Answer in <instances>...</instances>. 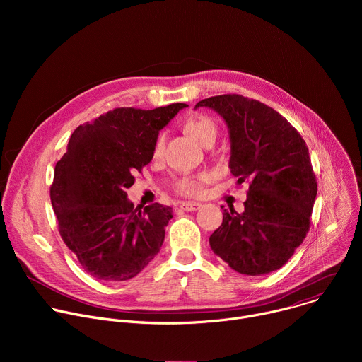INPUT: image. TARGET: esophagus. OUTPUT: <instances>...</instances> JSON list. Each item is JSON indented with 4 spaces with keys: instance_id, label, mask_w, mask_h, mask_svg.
<instances>
[{
    "instance_id": "34e87169",
    "label": "esophagus",
    "mask_w": 362,
    "mask_h": 362,
    "mask_svg": "<svg viewBox=\"0 0 362 362\" xmlns=\"http://www.w3.org/2000/svg\"><path fill=\"white\" fill-rule=\"evenodd\" d=\"M179 208L185 212H194L197 209H200V203L196 202H182Z\"/></svg>"
}]
</instances>
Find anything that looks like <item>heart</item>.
Segmentation results:
<instances>
[{
  "label": "heart",
  "mask_w": 362,
  "mask_h": 362,
  "mask_svg": "<svg viewBox=\"0 0 362 362\" xmlns=\"http://www.w3.org/2000/svg\"><path fill=\"white\" fill-rule=\"evenodd\" d=\"M185 129L196 141H199L203 146L215 143L218 137L216 123L209 116L199 115V116L190 117L186 122ZM163 150H165V137L159 136L153 147V158L154 159L160 158ZM208 182H209L208 175H183L175 182V190L179 194L194 197L203 192V186Z\"/></svg>",
  "instance_id": "1"
}]
</instances>
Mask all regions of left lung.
I'll list each match as a JSON object with an SVG mask.
<instances>
[{
	"instance_id": "left-lung-1",
	"label": "left lung",
	"mask_w": 362,
	"mask_h": 362,
	"mask_svg": "<svg viewBox=\"0 0 362 362\" xmlns=\"http://www.w3.org/2000/svg\"><path fill=\"white\" fill-rule=\"evenodd\" d=\"M209 107L228 124L229 168L247 182L245 211H223L212 250L236 272L257 276L284 267L303 242L317 197V177L305 140L278 112L240 94L214 95Z\"/></svg>"
}]
</instances>
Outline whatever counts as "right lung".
Returning a JSON list of instances; mask_svg holds the SVG:
<instances>
[{
  "mask_svg": "<svg viewBox=\"0 0 362 362\" xmlns=\"http://www.w3.org/2000/svg\"><path fill=\"white\" fill-rule=\"evenodd\" d=\"M185 107H119L73 132L49 197L64 243L93 278L132 279L159 253L172 208H134L126 190L153 159L159 132Z\"/></svg>",
  "mask_w": 362,
  "mask_h": 362,
  "instance_id": "obj_1",
  "label": "right lung"
}]
</instances>
